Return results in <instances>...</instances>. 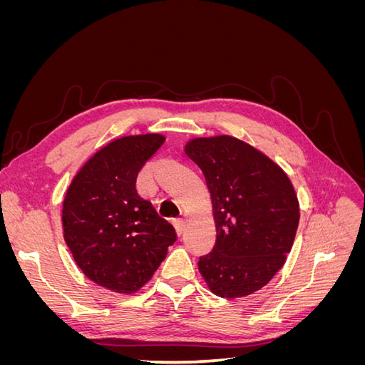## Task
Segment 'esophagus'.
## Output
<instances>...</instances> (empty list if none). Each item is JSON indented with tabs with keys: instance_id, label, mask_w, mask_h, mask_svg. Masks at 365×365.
Wrapping results in <instances>:
<instances>
[{
	"instance_id": "34e87169",
	"label": "esophagus",
	"mask_w": 365,
	"mask_h": 365,
	"mask_svg": "<svg viewBox=\"0 0 365 365\" xmlns=\"http://www.w3.org/2000/svg\"><path fill=\"white\" fill-rule=\"evenodd\" d=\"M173 225L176 228V233H178L180 236L184 233V227H185V222L182 217H178V219H173Z\"/></svg>"
}]
</instances>
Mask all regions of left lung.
<instances>
[{
	"instance_id": "8db88e82",
	"label": "left lung",
	"mask_w": 365,
	"mask_h": 365,
	"mask_svg": "<svg viewBox=\"0 0 365 365\" xmlns=\"http://www.w3.org/2000/svg\"><path fill=\"white\" fill-rule=\"evenodd\" d=\"M185 153L205 176L216 222V244L197 268L216 295H250L292 248L300 220L294 187L277 164L235 137L195 138Z\"/></svg>"
}]
</instances>
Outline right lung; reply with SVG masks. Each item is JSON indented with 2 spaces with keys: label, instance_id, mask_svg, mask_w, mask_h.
<instances>
[{
  "label": "right lung",
  "instance_id": "obj_1",
  "mask_svg": "<svg viewBox=\"0 0 365 365\" xmlns=\"http://www.w3.org/2000/svg\"><path fill=\"white\" fill-rule=\"evenodd\" d=\"M164 143L118 138L74 176L63 200V237L88 279L120 294L146 284L176 240L173 225L137 192V176Z\"/></svg>",
  "mask_w": 365,
  "mask_h": 365
}]
</instances>
